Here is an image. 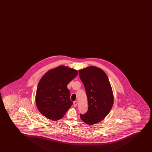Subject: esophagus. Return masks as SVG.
Returning a JSON list of instances; mask_svg holds the SVG:
<instances>
[{"label": "esophagus", "mask_w": 152, "mask_h": 152, "mask_svg": "<svg viewBox=\"0 0 152 152\" xmlns=\"http://www.w3.org/2000/svg\"><path fill=\"white\" fill-rule=\"evenodd\" d=\"M77 104H78V102H77V101H75L74 102V106L75 107H77Z\"/></svg>", "instance_id": "1"}]
</instances>
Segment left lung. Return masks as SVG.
<instances>
[{"label":"left lung","instance_id":"8db88e82","mask_svg":"<svg viewBox=\"0 0 152 152\" xmlns=\"http://www.w3.org/2000/svg\"><path fill=\"white\" fill-rule=\"evenodd\" d=\"M80 78L85 87L88 110L80 114L81 119L88 125L101 121L111 111L114 95L107 75L102 69L90 66L79 71Z\"/></svg>","mask_w":152,"mask_h":152}]
</instances>
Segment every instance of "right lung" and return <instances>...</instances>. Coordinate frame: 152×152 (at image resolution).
Segmentation results:
<instances>
[{
  "label": "right lung",
  "mask_w": 152,
  "mask_h": 152,
  "mask_svg": "<svg viewBox=\"0 0 152 152\" xmlns=\"http://www.w3.org/2000/svg\"><path fill=\"white\" fill-rule=\"evenodd\" d=\"M77 75V70L64 66L44 74L38 83L36 95V105L41 114L52 121L63 118L72 105L67 85Z\"/></svg>",
  "instance_id": "add662e5"
}]
</instances>
